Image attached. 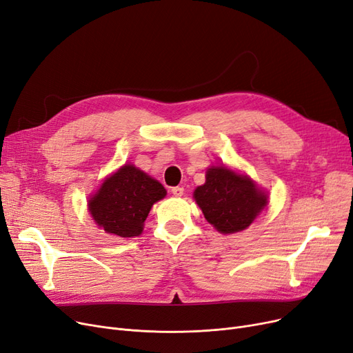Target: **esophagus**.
<instances>
[{"mask_svg":"<svg viewBox=\"0 0 353 353\" xmlns=\"http://www.w3.org/2000/svg\"><path fill=\"white\" fill-rule=\"evenodd\" d=\"M171 192L175 196H182L183 195V188L182 187H174V188H171Z\"/></svg>","mask_w":353,"mask_h":353,"instance_id":"esophagus-1","label":"esophagus"}]
</instances>
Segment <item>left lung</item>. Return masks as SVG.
<instances>
[{
    "instance_id": "8db88e82",
    "label": "left lung",
    "mask_w": 353,
    "mask_h": 353,
    "mask_svg": "<svg viewBox=\"0 0 353 353\" xmlns=\"http://www.w3.org/2000/svg\"><path fill=\"white\" fill-rule=\"evenodd\" d=\"M205 220L221 234L245 230L267 205V194L253 179L227 166H211L194 191Z\"/></svg>"
}]
</instances>
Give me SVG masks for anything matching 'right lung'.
<instances>
[{
	"label": "right lung",
	"mask_w": 353,
	"mask_h": 353,
	"mask_svg": "<svg viewBox=\"0 0 353 353\" xmlns=\"http://www.w3.org/2000/svg\"><path fill=\"white\" fill-rule=\"evenodd\" d=\"M166 195L162 183L135 165L126 163L108 176L89 199V212L99 228L116 237H138L155 203Z\"/></svg>",
	"instance_id": "obj_1"
}]
</instances>
